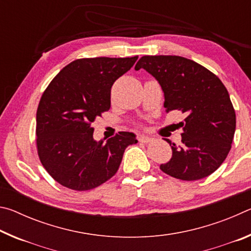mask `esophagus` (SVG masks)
<instances>
[{"instance_id": "obj_1", "label": "esophagus", "mask_w": 251, "mask_h": 251, "mask_svg": "<svg viewBox=\"0 0 251 251\" xmlns=\"http://www.w3.org/2000/svg\"><path fill=\"white\" fill-rule=\"evenodd\" d=\"M138 141L141 142V143H145V144H148V143L152 142V138L148 137V136H144V135H141V136H139V137H138Z\"/></svg>"}]
</instances>
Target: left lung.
Wrapping results in <instances>:
<instances>
[{"label":"left lung","mask_w":251,"mask_h":251,"mask_svg":"<svg viewBox=\"0 0 251 251\" xmlns=\"http://www.w3.org/2000/svg\"><path fill=\"white\" fill-rule=\"evenodd\" d=\"M146 70L163 88L166 112L185 114L181 145L160 169L181 180L209 176L226 159L236 129V114L227 88L206 67L176 55L143 56L135 70Z\"/></svg>","instance_id":"left-lung-1"}]
</instances>
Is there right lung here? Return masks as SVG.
<instances>
[{
	"instance_id": "right-lung-1",
	"label": "right lung",
	"mask_w": 251,
	"mask_h": 251,
	"mask_svg": "<svg viewBox=\"0 0 251 251\" xmlns=\"http://www.w3.org/2000/svg\"><path fill=\"white\" fill-rule=\"evenodd\" d=\"M137 58L75 59L46 87L36 112L37 154L58 184L77 192L96 188L115 175L126 147L137 143L129 131L96 142L92 127L110 107L114 82Z\"/></svg>"
}]
</instances>
